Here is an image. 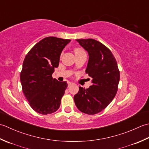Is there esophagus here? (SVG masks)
I'll return each mask as SVG.
<instances>
[{"label": "esophagus", "instance_id": "esophagus-1", "mask_svg": "<svg viewBox=\"0 0 149 149\" xmlns=\"http://www.w3.org/2000/svg\"><path fill=\"white\" fill-rule=\"evenodd\" d=\"M72 85H74V84L69 81V82H68V87H71V86H72Z\"/></svg>", "mask_w": 149, "mask_h": 149}]
</instances>
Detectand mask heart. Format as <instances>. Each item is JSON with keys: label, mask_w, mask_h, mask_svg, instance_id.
Listing matches in <instances>:
<instances>
[{"label": "heart", "mask_w": 149, "mask_h": 149, "mask_svg": "<svg viewBox=\"0 0 149 149\" xmlns=\"http://www.w3.org/2000/svg\"><path fill=\"white\" fill-rule=\"evenodd\" d=\"M74 53L76 54H78V53H82V52H85L84 50L83 49H81V48H79V47H77L75 48L74 50Z\"/></svg>", "instance_id": "obj_1"}]
</instances>
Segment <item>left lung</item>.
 <instances>
[{
  "label": "left lung",
  "instance_id": "left-lung-1",
  "mask_svg": "<svg viewBox=\"0 0 149 149\" xmlns=\"http://www.w3.org/2000/svg\"><path fill=\"white\" fill-rule=\"evenodd\" d=\"M89 55L86 72L93 78L88 89L79 87L74 96L75 105L82 113L95 114L107 107L116 95L120 71L111 51L95 39H77Z\"/></svg>",
  "mask_w": 149,
  "mask_h": 149
}]
</instances>
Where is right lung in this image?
Instances as JSON below:
<instances>
[{"mask_svg":"<svg viewBox=\"0 0 149 149\" xmlns=\"http://www.w3.org/2000/svg\"><path fill=\"white\" fill-rule=\"evenodd\" d=\"M70 41L54 36L44 38L31 48L24 60L20 72L22 91L36 113L51 114L60 107L68 84L53 79L52 74L58 67L63 49Z\"/></svg>","mask_w":149,"mask_h":149,"instance_id":"1","label":"right lung"}]
</instances>
